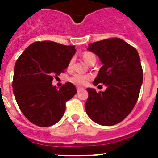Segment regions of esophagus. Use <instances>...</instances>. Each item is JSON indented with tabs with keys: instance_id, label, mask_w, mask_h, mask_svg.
<instances>
[{
	"instance_id": "esophagus-1",
	"label": "esophagus",
	"mask_w": 158,
	"mask_h": 158,
	"mask_svg": "<svg viewBox=\"0 0 158 158\" xmlns=\"http://www.w3.org/2000/svg\"><path fill=\"white\" fill-rule=\"evenodd\" d=\"M77 93H79V92L82 91V90H84L83 88H80V87H77Z\"/></svg>"
}]
</instances>
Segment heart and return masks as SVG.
<instances>
[{
  "label": "heart",
  "mask_w": 158,
  "mask_h": 158,
  "mask_svg": "<svg viewBox=\"0 0 158 158\" xmlns=\"http://www.w3.org/2000/svg\"><path fill=\"white\" fill-rule=\"evenodd\" d=\"M82 57H83L84 60L87 63L91 62L93 60H96V56L93 53L90 52V51H85V52L82 54ZM73 62H74V59L73 58H71L69 60V63H68V69H71L73 65ZM91 79V76L88 74H82V73H75V74L73 75L70 77V81L74 83L77 85L83 86L87 85L88 82L90 81Z\"/></svg>",
  "instance_id": "b5f03b06"
}]
</instances>
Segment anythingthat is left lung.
<instances>
[{"instance_id":"8db88e82","label":"left lung","mask_w":158,"mask_h":158,"mask_svg":"<svg viewBox=\"0 0 158 158\" xmlns=\"http://www.w3.org/2000/svg\"><path fill=\"white\" fill-rule=\"evenodd\" d=\"M88 50L103 63L93 81L103 83L104 92L88 88L85 111L92 120L103 126H113L126 118L139 99L143 71L136 49L118 38L90 43Z\"/></svg>"}]
</instances>
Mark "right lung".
<instances>
[{"mask_svg":"<svg viewBox=\"0 0 158 158\" xmlns=\"http://www.w3.org/2000/svg\"><path fill=\"white\" fill-rule=\"evenodd\" d=\"M76 53L74 46L52 41L35 42L20 54L14 67L12 88L19 109L39 127H51L63 116L65 104L77 93L66 82L57 89L54 77L64 73Z\"/></svg>","mask_w":158,"mask_h":158,"instance_id":"add662e5","label":"right lung"}]
</instances>
